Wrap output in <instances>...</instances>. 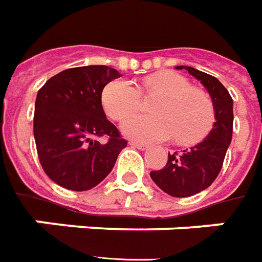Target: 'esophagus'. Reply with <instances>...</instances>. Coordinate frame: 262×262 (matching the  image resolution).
Listing matches in <instances>:
<instances>
[{
  "instance_id": "esophagus-1",
  "label": "esophagus",
  "mask_w": 262,
  "mask_h": 262,
  "mask_svg": "<svg viewBox=\"0 0 262 262\" xmlns=\"http://www.w3.org/2000/svg\"><path fill=\"white\" fill-rule=\"evenodd\" d=\"M130 146H133V147H136V149H140V150H146L149 146L147 144H144V143H140V142H135V140H132Z\"/></svg>"
}]
</instances>
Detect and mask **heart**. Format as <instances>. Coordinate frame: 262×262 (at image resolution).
<instances>
[{
    "label": "heart",
    "instance_id": "1",
    "mask_svg": "<svg viewBox=\"0 0 262 262\" xmlns=\"http://www.w3.org/2000/svg\"><path fill=\"white\" fill-rule=\"evenodd\" d=\"M140 93L159 94L150 110L155 115L135 114L122 123L126 136L140 142H159L174 136L180 144H193L207 136L214 122V107L204 92L191 88L182 75L163 71L140 80L137 89L130 80H111L102 92V106L113 120H120L136 110Z\"/></svg>",
    "mask_w": 262,
    "mask_h": 262
}]
</instances>
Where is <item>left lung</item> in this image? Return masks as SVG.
Returning a JSON list of instances; mask_svg holds the SVG:
<instances>
[{
    "instance_id": "1",
    "label": "left lung",
    "mask_w": 262,
    "mask_h": 262,
    "mask_svg": "<svg viewBox=\"0 0 262 262\" xmlns=\"http://www.w3.org/2000/svg\"><path fill=\"white\" fill-rule=\"evenodd\" d=\"M186 69L207 89L213 99L215 122L208 136L190 149L169 153L166 166L150 171L151 180L173 197H188L207 188L223 167L233 137V99L220 80L191 67Z\"/></svg>"
}]
</instances>
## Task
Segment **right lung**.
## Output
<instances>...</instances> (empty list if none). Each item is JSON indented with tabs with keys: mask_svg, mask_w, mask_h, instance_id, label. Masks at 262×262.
Masks as SVG:
<instances>
[{
	"mask_svg": "<svg viewBox=\"0 0 262 262\" xmlns=\"http://www.w3.org/2000/svg\"><path fill=\"white\" fill-rule=\"evenodd\" d=\"M118 78V71L106 65L71 68L38 91L34 113L38 159L49 179L62 187L83 191L98 186L127 146L102 107L103 88ZM98 137H106V143L98 142Z\"/></svg>",
	"mask_w": 262,
	"mask_h": 262,
	"instance_id": "obj_1",
	"label": "right lung"
}]
</instances>
